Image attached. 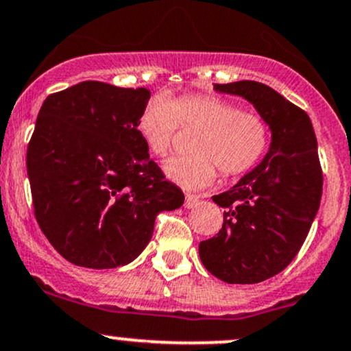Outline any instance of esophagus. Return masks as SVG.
Instances as JSON below:
<instances>
[{
	"label": "esophagus",
	"instance_id": "esophagus-1",
	"mask_svg": "<svg viewBox=\"0 0 351 351\" xmlns=\"http://www.w3.org/2000/svg\"><path fill=\"white\" fill-rule=\"evenodd\" d=\"M199 204V196H194V194H186L184 197V208L186 209H193Z\"/></svg>",
	"mask_w": 351,
	"mask_h": 351
}]
</instances>
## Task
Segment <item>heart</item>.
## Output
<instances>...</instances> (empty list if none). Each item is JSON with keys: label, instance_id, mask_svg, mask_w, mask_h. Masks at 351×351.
<instances>
[{"label": "heart", "instance_id": "obj_1", "mask_svg": "<svg viewBox=\"0 0 351 351\" xmlns=\"http://www.w3.org/2000/svg\"><path fill=\"white\" fill-rule=\"evenodd\" d=\"M199 129L194 155L176 157L165 165V175L186 189L213 183L217 168L223 176L250 171L268 152L271 132L268 122L255 112L213 95L155 96L142 109L137 134L152 157L165 158L176 129Z\"/></svg>", "mask_w": 351, "mask_h": 351}]
</instances>
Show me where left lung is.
<instances>
[{"mask_svg":"<svg viewBox=\"0 0 351 351\" xmlns=\"http://www.w3.org/2000/svg\"><path fill=\"white\" fill-rule=\"evenodd\" d=\"M242 96L268 122L269 149L235 186L213 196L223 210L216 237L199 243L202 265L230 285H255L281 273L301 250L322 196L317 138L306 112L258 82L214 84Z\"/></svg>","mask_w":351,"mask_h":351,"instance_id":"8db88e82","label":"left lung"}]
</instances>
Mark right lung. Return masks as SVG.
<instances>
[{"mask_svg": "<svg viewBox=\"0 0 351 351\" xmlns=\"http://www.w3.org/2000/svg\"><path fill=\"white\" fill-rule=\"evenodd\" d=\"M149 99L147 88L83 82L42 104L27 147L34 214L70 263L124 267L149 245L158 214L183 206L137 134Z\"/></svg>", "mask_w": 351, "mask_h": 351, "instance_id": "1", "label": "right lung"}]
</instances>
